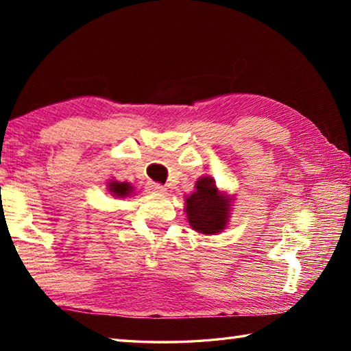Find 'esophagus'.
I'll return each instance as SVG.
<instances>
[{"instance_id": "34e87169", "label": "esophagus", "mask_w": 351, "mask_h": 351, "mask_svg": "<svg viewBox=\"0 0 351 351\" xmlns=\"http://www.w3.org/2000/svg\"><path fill=\"white\" fill-rule=\"evenodd\" d=\"M147 192L153 193V195H164L165 187H162L161 184H156V182H148L147 184Z\"/></svg>"}]
</instances>
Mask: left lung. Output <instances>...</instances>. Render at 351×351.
<instances>
[{"label": "left lung", "mask_w": 351, "mask_h": 351, "mask_svg": "<svg viewBox=\"0 0 351 351\" xmlns=\"http://www.w3.org/2000/svg\"><path fill=\"white\" fill-rule=\"evenodd\" d=\"M184 199V212L189 226L198 234L217 235L228 228L235 198L234 195L219 190L213 178H198L195 192Z\"/></svg>", "instance_id": "8db88e82"}]
</instances>
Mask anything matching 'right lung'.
Masks as SVG:
<instances>
[{"instance_id": "obj_1", "label": "right lung", "mask_w": 351, "mask_h": 351, "mask_svg": "<svg viewBox=\"0 0 351 351\" xmlns=\"http://www.w3.org/2000/svg\"><path fill=\"white\" fill-rule=\"evenodd\" d=\"M108 192L116 198H127L130 195L134 193V187L130 182H121L117 180H110L106 184Z\"/></svg>"}]
</instances>
